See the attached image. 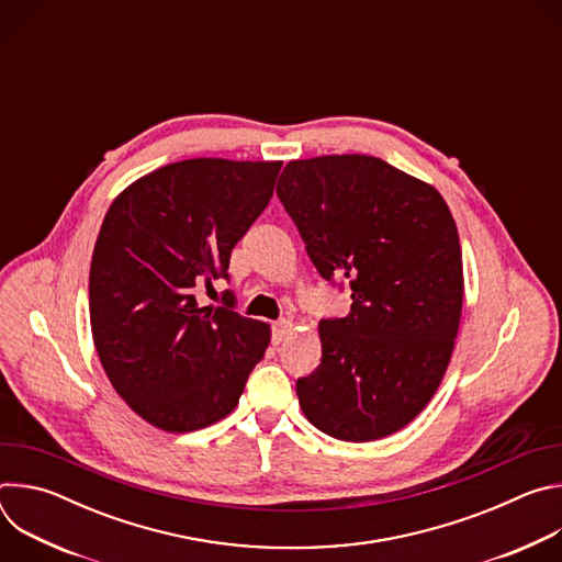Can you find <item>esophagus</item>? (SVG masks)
Returning a JSON list of instances; mask_svg holds the SVG:
<instances>
[{
  "label": "esophagus",
  "mask_w": 562,
  "mask_h": 562,
  "mask_svg": "<svg viewBox=\"0 0 562 562\" xmlns=\"http://www.w3.org/2000/svg\"><path fill=\"white\" fill-rule=\"evenodd\" d=\"M291 331H293V323H291L289 317L278 319V323L273 325V345H280Z\"/></svg>",
  "instance_id": "obj_1"
}]
</instances>
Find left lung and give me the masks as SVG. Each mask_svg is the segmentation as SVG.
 Segmentation results:
<instances>
[{
  "instance_id": "left-lung-1",
  "label": "left lung",
  "mask_w": 562,
  "mask_h": 562,
  "mask_svg": "<svg viewBox=\"0 0 562 562\" xmlns=\"http://www.w3.org/2000/svg\"><path fill=\"white\" fill-rule=\"evenodd\" d=\"M276 191L317 273L353 300L349 315L319 319L323 360L295 382L300 407L338 440L391 436L427 407L458 336L451 211L434 187L371 155L293 159Z\"/></svg>"
}]
</instances>
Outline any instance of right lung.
<instances>
[{"mask_svg": "<svg viewBox=\"0 0 562 562\" xmlns=\"http://www.w3.org/2000/svg\"><path fill=\"white\" fill-rule=\"evenodd\" d=\"M282 162L195 157L157 169L111 204L91 262V331L126 405L187 434L228 416L271 329L195 286L228 280L233 247L267 209Z\"/></svg>", "mask_w": 562, "mask_h": 562, "instance_id": "right-lung-1", "label": "right lung"}]
</instances>
